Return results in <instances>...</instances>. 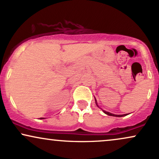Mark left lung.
<instances>
[{
  "label": "left lung",
  "mask_w": 159,
  "mask_h": 159,
  "mask_svg": "<svg viewBox=\"0 0 159 159\" xmlns=\"http://www.w3.org/2000/svg\"><path fill=\"white\" fill-rule=\"evenodd\" d=\"M96 100V99H95ZM96 105H97L98 106V105H97V103H96ZM103 111V110H102ZM103 112L105 113V114H106L107 115H109V116H118V117H121V116H126V115H128L127 114H123V115H116V114H111V113H109V112H107V111H103Z\"/></svg>",
  "instance_id": "obj_1"
}]
</instances>
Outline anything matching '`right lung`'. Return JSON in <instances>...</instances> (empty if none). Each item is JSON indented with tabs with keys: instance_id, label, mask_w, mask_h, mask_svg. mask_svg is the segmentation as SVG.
Wrapping results in <instances>:
<instances>
[{
	"instance_id": "right-lung-1",
	"label": "right lung",
	"mask_w": 159,
	"mask_h": 159,
	"mask_svg": "<svg viewBox=\"0 0 159 159\" xmlns=\"http://www.w3.org/2000/svg\"><path fill=\"white\" fill-rule=\"evenodd\" d=\"M40 119H44V118H40Z\"/></svg>"
}]
</instances>
